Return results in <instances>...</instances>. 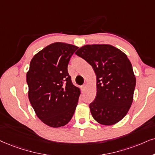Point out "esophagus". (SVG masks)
Returning <instances> with one entry per match:
<instances>
[{"label":"esophagus","instance_id":"1","mask_svg":"<svg viewBox=\"0 0 155 155\" xmlns=\"http://www.w3.org/2000/svg\"><path fill=\"white\" fill-rule=\"evenodd\" d=\"M86 87H87V84H83V85H82V87H81L82 91H84V90L86 89Z\"/></svg>","mask_w":155,"mask_h":155}]
</instances>
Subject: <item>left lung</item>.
I'll return each mask as SVG.
<instances>
[{
    "label": "left lung",
    "instance_id": "obj_1",
    "mask_svg": "<svg viewBox=\"0 0 155 155\" xmlns=\"http://www.w3.org/2000/svg\"><path fill=\"white\" fill-rule=\"evenodd\" d=\"M97 75V95L90 103L92 117L104 125L121 120L133 101L136 78L126 54L111 45H86L76 52Z\"/></svg>",
    "mask_w": 155,
    "mask_h": 155
}]
</instances>
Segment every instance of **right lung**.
Masks as SVG:
<instances>
[{
	"label": "right lung",
	"mask_w": 155,
	"mask_h": 155,
	"mask_svg": "<svg viewBox=\"0 0 155 155\" xmlns=\"http://www.w3.org/2000/svg\"><path fill=\"white\" fill-rule=\"evenodd\" d=\"M78 49L74 45L54 43L34 56L26 75L28 99L44 124L60 127L68 124L79 101L80 89L68 72V64Z\"/></svg>",
	"instance_id": "1"
}]
</instances>
